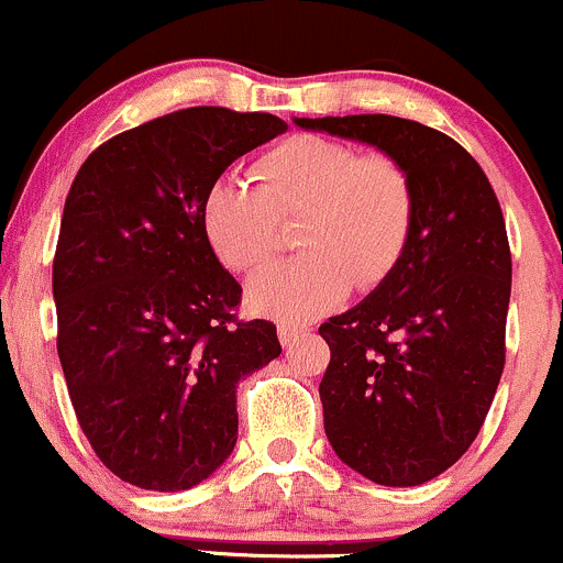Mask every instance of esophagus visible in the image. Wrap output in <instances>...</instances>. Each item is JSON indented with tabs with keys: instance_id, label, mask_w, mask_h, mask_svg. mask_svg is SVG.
I'll return each instance as SVG.
<instances>
[{
	"instance_id": "34e87169",
	"label": "esophagus",
	"mask_w": 563,
	"mask_h": 563,
	"mask_svg": "<svg viewBox=\"0 0 563 563\" xmlns=\"http://www.w3.org/2000/svg\"><path fill=\"white\" fill-rule=\"evenodd\" d=\"M300 333H303V325H292V322H282V325H279V342L284 344V347H287V344H292L295 339L300 336Z\"/></svg>"
}]
</instances>
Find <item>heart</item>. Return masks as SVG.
I'll use <instances>...</instances> for the list:
<instances>
[{
  "label": "heart",
  "mask_w": 563,
  "mask_h": 563,
  "mask_svg": "<svg viewBox=\"0 0 563 563\" xmlns=\"http://www.w3.org/2000/svg\"><path fill=\"white\" fill-rule=\"evenodd\" d=\"M298 216L295 246L303 254L260 271L249 287L254 311L287 322L328 311L350 284L386 279L408 243L413 188L388 155L300 133L260 158L257 186L224 177L202 208L210 249L238 274L263 265L279 249V221Z\"/></svg>",
  "instance_id": "obj_1"
}]
</instances>
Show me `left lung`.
Instances as JSON below:
<instances>
[{
	"label": "left lung",
	"mask_w": 563,
	"mask_h": 563,
	"mask_svg": "<svg viewBox=\"0 0 563 563\" xmlns=\"http://www.w3.org/2000/svg\"><path fill=\"white\" fill-rule=\"evenodd\" d=\"M306 131L377 147L413 188V224L388 276L320 325L333 452L375 484L416 487L452 468L504 372L511 254L482 166L452 136L391 114L295 117Z\"/></svg>",
	"instance_id": "left-lung-1"
}]
</instances>
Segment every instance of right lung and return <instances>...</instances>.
Wrapping results in <instances>:
<instances>
[{"mask_svg":"<svg viewBox=\"0 0 563 563\" xmlns=\"http://www.w3.org/2000/svg\"><path fill=\"white\" fill-rule=\"evenodd\" d=\"M284 131L260 111H172L100 144L70 186L57 353L87 441L122 482L180 493L219 471L238 441V380L279 358L274 322L232 314L241 284L202 208L232 161Z\"/></svg>","mask_w":563,"mask_h":563,"instance_id":"add662e5","label":"right lung"}]
</instances>
